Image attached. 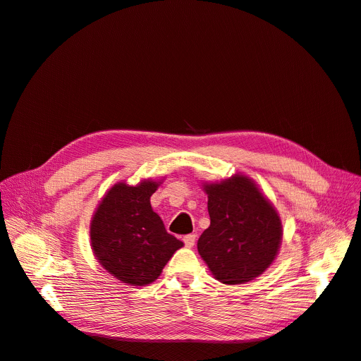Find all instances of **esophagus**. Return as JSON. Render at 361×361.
Wrapping results in <instances>:
<instances>
[{"label":"esophagus","instance_id":"1","mask_svg":"<svg viewBox=\"0 0 361 361\" xmlns=\"http://www.w3.org/2000/svg\"><path fill=\"white\" fill-rule=\"evenodd\" d=\"M195 238H197V235H195V234H188V235H185V237H183L185 246H186V247H192L194 244H195Z\"/></svg>","mask_w":361,"mask_h":361}]
</instances>
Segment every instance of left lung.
I'll use <instances>...</instances> for the list:
<instances>
[{
	"instance_id": "obj_1",
	"label": "left lung",
	"mask_w": 361,
	"mask_h": 361,
	"mask_svg": "<svg viewBox=\"0 0 361 361\" xmlns=\"http://www.w3.org/2000/svg\"><path fill=\"white\" fill-rule=\"evenodd\" d=\"M210 226L197 249L213 277L243 284L264 274L276 261L283 240L280 214L253 179L238 173L203 183Z\"/></svg>"
}]
</instances>
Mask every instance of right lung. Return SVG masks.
<instances>
[{"label": "right lung", "instance_id": "right-lung-1", "mask_svg": "<svg viewBox=\"0 0 361 361\" xmlns=\"http://www.w3.org/2000/svg\"><path fill=\"white\" fill-rule=\"evenodd\" d=\"M161 180L143 179L137 185L117 182L100 200L90 222V244L97 262L128 286L155 281L183 246L167 233L151 207V195Z\"/></svg>", "mask_w": 361, "mask_h": 361}]
</instances>
